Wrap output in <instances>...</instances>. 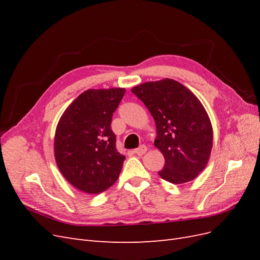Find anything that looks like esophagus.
Instances as JSON below:
<instances>
[{"mask_svg": "<svg viewBox=\"0 0 260 260\" xmlns=\"http://www.w3.org/2000/svg\"><path fill=\"white\" fill-rule=\"evenodd\" d=\"M146 149H147V148H146L145 145H141L140 147H138V148H136V149H133V153L137 154L138 156H142L143 154H145Z\"/></svg>", "mask_w": 260, "mask_h": 260, "instance_id": "1", "label": "esophagus"}]
</instances>
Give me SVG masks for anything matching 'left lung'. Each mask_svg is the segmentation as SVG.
I'll use <instances>...</instances> for the list:
<instances>
[{
	"instance_id": "1",
	"label": "left lung",
	"mask_w": 260,
	"mask_h": 260,
	"mask_svg": "<svg viewBox=\"0 0 260 260\" xmlns=\"http://www.w3.org/2000/svg\"><path fill=\"white\" fill-rule=\"evenodd\" d=\"M131 91L155 120L154 143L165 157L160 178L175 184L195 179L207 165L212 147L211 122L200 100L172 79L145 82Z\"/></svg>"
}]
</instances>
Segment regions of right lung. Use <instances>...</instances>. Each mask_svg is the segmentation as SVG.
Listing matches in <instances>:
<instances>
[{"label":"right lung","instance_id":"add662e5","mask_svg":"<svg viewBox=\"0 0 260 260\" xmlns=\"http://www.w3.org/2000/svg\"><path fill=\"white\" fill-rule=\"evenodd\" d=\"M124 89L88 90L60 117L54 139L58 169L70 184L89 194L111 187L125 157L116 148L111 123Z\"/></svg>","mask_w":260,"mask_h":260}]
</instances>
